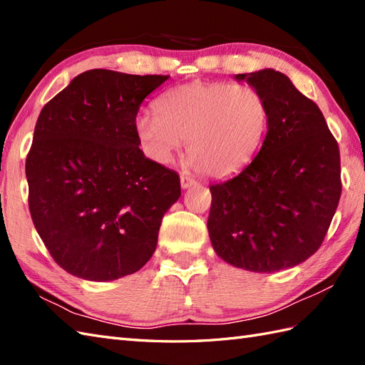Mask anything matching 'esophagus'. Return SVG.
<instances>
[{
    "mask_svg": "<svg viewBox=\"0 0 365 365\" xmlns=\"http://www.w3.org/2000/svg\"><path fill=\"white\" fill-rule=\"evenodd\" d=\"M194 185H196V182H194V179H192L190 174H185L183 173L180 175V186H182L183 190H188V188H191V186H194Z\"/></svg>",
    "mask_w": 365,
    "mask_h": 365,
    "instance_id": "obj_1",
    "label": "esophagus"
}]
</instances>
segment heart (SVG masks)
<instances>
[{
    "label": "heart",
    "mask_w": 365,
    "mask_h": 365,
    "mask_svg": "<svg viewBox=\"0 0 365 365\" xmlns=\"http://www.w3.org/2000/svg\"><path fill=\"white\" fill-rule=\"evenodd\" d=\"M269 129L264 98L247 86L190 82L166 90L154 103V115H141L135 133L148 155L173 163L183 141L202 174L225 179L247 166Z\"/></svg>",
    "instance_id": "1"
}]
</instances>
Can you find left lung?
<instances>
[{"label":"left lung","mask_w":365,"mask_h":365,"mask_svg":"<svg viewBox=\"0 0 365 365\" xmlns=\"http://www.w3.org/2000/svg\"><path fill=\"white\" fill-rule=\"evenodd\" d=\"M264 98L269 129L242 171L210 186L219 258L250 272L291 269L316 253L341 199V155L320 108L286 74H235Z\"/></svg>","instance_id":"1"}]
</instances>
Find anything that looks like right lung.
<instances>
[{
    "label": "right lung",
    "instance_id": "add662e5",
    "mask_svg": "<svg viewBox=\"0 0 365 365\" xmlns=\"http://www.w3.org/2000/svg\"><path fill=\"white\" fill-rule=\"evenodd\" d=\"M168 79L90 70L41 108L26 158L29 210L68 274L112 282L154 255L180 180L146 158L135 120L144 98Z\"/></svg>",
    "mask_w": 365,
    "mask_h": 365
}]
</instances>
